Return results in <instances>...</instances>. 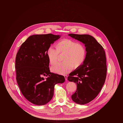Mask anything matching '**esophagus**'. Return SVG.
Returning a JSON list of instances; mask_svg holds the SVG:
<instances>
[{"instance_id": "esophagus-1", "label": "esophagus", "mask_w": 123, "mask_h": 123, "mask_svg": "<svg viewBox=\"0 0 123 123\" xmlns=\"http://www.w3.org/2000/svg\"><path fill=\"white\" fill-rule=\"evenodd\" d=\"M64 77H65V80H67V79H68V75H64Z\"/></svg>"}]
</instances>
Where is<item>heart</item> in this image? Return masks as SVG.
<instances>
[{
	"mask_svg": "<svg viewBox=\"0 0 123 123\" xmlns=\"http://www.w3.org/2000/svg\"><path fill=\"white\" fill-rule=\"evenodd\" d=\"M56 49L52 47L48 48L47 55L51 65L57 61L58 54H64L63 62L58 63L51 68L53 73L64 75L75 68L80 67L85 62L87 51L85 46L78 41L70 39H62L55 44Z\"/></svg>",
	"mask_w": 123,
	"mask_h": 123,
	"instance_id": "heart-1",
	"label": "heart"
}]
</instances>
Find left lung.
Returning <instances> with one entry per match:
<instances>
[{
  "label": "left lung",
  "instance_id": "obj_1",
  "mask_svg": "<svg viewBox=\"0 0 123 123\" xmlns=\"http://www.w3.org/2000/svg\"><path fill=\"white\" fill-rule=\"evenodd\" d=\"M68 35L84 44L87 51L84 63L68 77L69 81L77 85L76 91L72 95L73 101L84 105L98 95L105 83L107 70L106 55L103 47L90 35Z\"/></svg>",
  "mask_w": 123,
  "mask_h": 123
}]
</instances>
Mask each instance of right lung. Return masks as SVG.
Returning a JSON list of instances; mask_svg holds the SVG:
<instances>
[{"mask_svg": "<svg viewBox=\"0 0 123 123\" xmlns=\"http://www.w3.org/2000/svg\"><path fill=\"white\" fill-rule=\"evenodd\" d=\"M60 37L51 33L35 34L22 44L15 58L16 79L25 98L41 106L50 101L55 84L63 83V75L50 72L47 50ZM44 76H48L45 80Z\"/></svg>", "mask_w": 123, "mask_h": 123, "instance_id": "1", "label": "right lung"}]
</instances>
